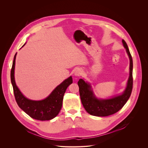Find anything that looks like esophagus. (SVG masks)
<instances>
[{"label":"esophagus","instance_id":"obj_1","mask_svg":"<svg viewBox=\"0 0 148 148\" xmlns=\"http://www.w3.org/2000/svg\"><path fill=\"white\" fill-rule=\"evenodd\" d=\"M82 70H81V69H77V70H76L75 71V72H74V75H75V76H78V77H79V76H80L81 74H82Z\"/></svg>","mask_w":148,"mask_h":148}]
</instances>
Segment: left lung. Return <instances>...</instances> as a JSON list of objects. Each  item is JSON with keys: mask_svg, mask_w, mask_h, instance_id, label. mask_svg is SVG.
I'll return each mask as SVG.
<instances>
[{"mask_svg": "<svg viewBox=\"0 0 148 148\" xmlns=\"http://www.w3.org/2000/svg\"><path fill=\"white\" fill-rule=\"evenodd\" d=\"M122 41L130 60V76L126 88L122 94L108 99H98L95 96L90 83L82 78L78 81L82 104L90 115L97 116H107L112 115L124 106L131 96L133 86V61L127 44L124 40Z\"/></svg>", "mask_w": 148, "mask_h": 148, "instance_id": "left-lung-1", "label": "left lung"}]
</instances>
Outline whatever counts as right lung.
<instances>
[{"label":"right lung","instance_id":"1","mask_svg":"<svg viewBox=\"0 0 148 148\" xmlns=\"http://www.w3.org/2000/svg\"><path fill=\"white\" fill-rule=\"evenodd\" d=\"M25 45L26 43L22 47ZM16 54L17 53L14 57L10 78L15 99L18 107L33 119L40 121L53 119L61 109L64 93L69 85L73 83L72 77L70 76L62 81L45 99L40 101L29 99L21 92L15 82L14 68Z\"/></svg>","mask_w":148,"mask_h":148}]
</instances>
